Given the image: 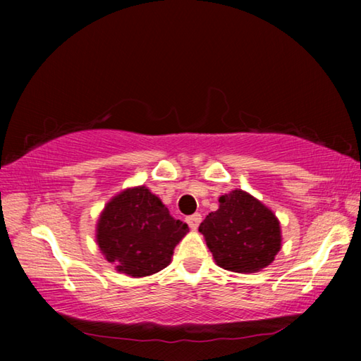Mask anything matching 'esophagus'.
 Masks as SVG:
<instances>
[{"label":"esophagus","instance_id":"obj_1","mask_svg":"<svg viewBox=\"0 0 361 361\" xmlns=\"http://www.w3.org/2000/svg\"><path fill=\"white\" fill-rule=\"evenodd\" d=\"M200 221H202V216H200L199 213H194V215L186 218V223L189 224V228H191V229H197Z\"/></svg>","mask_w":361,"mask_h":361}]
</instances>
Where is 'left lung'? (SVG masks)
<instances>
[{
  "label": "left lung",
  "mask_w": 361,
  "mask_h": 361,
  "mask_svg": "<svg viewBox=\"0 0 361 361\" xmlns=\"http://www.w3.org/2000/svg\"><path fill=\"white\" fill-rule=\"evenodd\" d=\"M219 207L199 226L219 267L253 274L267 267L282 248L280 221L252 194L234 189L218 199Z\"/></svg>",
  "instance_id": "1"
}]
</instances>
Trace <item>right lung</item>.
Here are the masks:
<instances>
[{
    "label": "right lung",
    "mask_w": 361,
    "mask_h": 361,
    "mask_svg": "<svg viewBox=\"0 0 361 361\" xmlns=\"http://www.w3.org/2000/svg\"><path fill=\"white\" fill-rule=\"evenodd\" d=\"M189 232L146 186L127 188L108 200L97 221L95 240L114 269L129 277H148L172 261Z\"/></svg>",
    "instance_id": "right-lung-1"
}]
</instances>
